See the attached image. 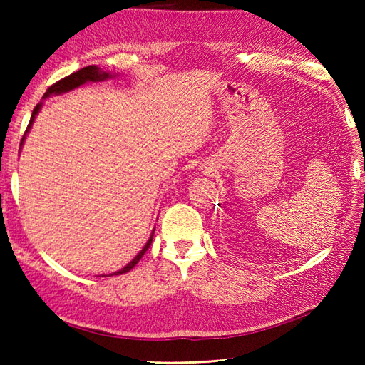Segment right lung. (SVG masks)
<instances>
[{"instance_id":"1","label":"right lung","mask_w":365,"mask_h":365,"mask_svg":"<svg viewBox=\"0 0 365 365\" xmlns=\"http://www.w3.org/2000/svg\"><path fill=\"white\" fill-rule=\"evenodd\" d=\"M106 78H110V73H105V72H102V71H98V67H96V66L83 67V68H80L78 72H73L72 75H68V76H66V78H63V80H59V81L54 83L53 86H50L48 89H46L43 97L50 96V94H61V92H66V91H71V89H73V88H78V86H81L83 83H86V81H100V80H106ZM38 110H41V103L36 105L34 111H33V115H31V120H29L28 127H26L25 135L29 131L31 125H33L34 118H36V114L38 113ZM23 139H25V136H23ZM23 139H21V143H23ZM152 237H153V235H152ZM152 237L149 238V242L145 243V246L143 247L141 252H139V254L136 255V257L128 263L127 267H123L122 269L115 271V273H114L115 276L127 273V271H130L131 268H133V267L136 265V263H138L139 260H141V257L145 254V251L149 250V246H150V243H152ZM111 276H113V274H111Z\"/></svg>"}]
</instances>
